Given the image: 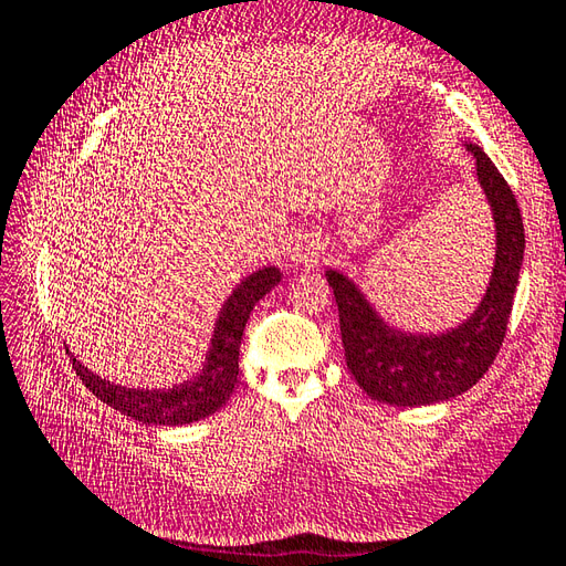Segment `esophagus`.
Returning a JSON list of instances; mask_svg holds the SVG:
<instances>
[{"label":"esophagus","mask_w":566,"mask_h":566,"mask_svg":"<svg viewBox=\"0 0 566 566\" xmlns=\"http://www.w3.org/2000/svg\"><path fill=\"white\" fill-rule=\"evenodd\" d=\"M292 260L294 264H304V268H314V264H318L321 260V252L314 243H298L294 250H292Z\"/></svg>","instance_id":"obj_1"}]
</instances>
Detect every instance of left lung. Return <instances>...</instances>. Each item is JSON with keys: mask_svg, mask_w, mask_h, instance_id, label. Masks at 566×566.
Masks as SVG:
<instances>
[{"mask_svg": "<svg viewBox=\"0 0 566 566\" xmlns=\"http://www.w3.org/2000/svg\"><path fill=\"white\" fill-rule=\"evenodd\" d=\"M496 221V264L484 302L460 328L442 335H403L384 321L340 272H326L340 316L345 363L359 389L394 406L438 403L482 379L501 350L518 286L525 231L518 201L489 155L467 146Z\"/></svg>", "mask_w": 566, "mask_h": 566, "instance_id": "obj_1", "label": "left lung"}]
</instances>
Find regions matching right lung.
<instances>
[{"label": "right lung", "mask_w": 566, "mask_h": 566, "mask_svg": "<svg viewBox=\"0 0 566 566\" xmlns=\"http://www.w3.org/2000/svg\"><path fill=\"white\" fill-rule=\"evenodd\" d=\"M276 282H280V270L264 268L252 272L248 280L238 284V290L228 296L219 323H216L207 369L195 381L179 384V387L167 391H143L116 387V384L99 379L87 367L80 365L75 357H70L72 367H75L84 387L97 396L99 401L118 408V411L140 420V423L182 426L191 423V420L207 418L209 413L219 411L228 396H231L238 381L240 338H243L250 311Z\"/></svg>", "instance_id": "right-lung-1"}]
</instances>
